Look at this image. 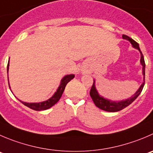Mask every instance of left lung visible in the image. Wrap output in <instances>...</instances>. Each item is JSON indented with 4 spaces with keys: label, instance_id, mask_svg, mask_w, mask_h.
<instances>
[{
    "label": "left lung",
    "instance_id": "obj_1",
    "mask_svg": "<svg viewBox=\"0 0 153 153\" xmlns=\"http://www.w3.org/2000/svg\"><path fill=\"white\" fill-rule=\"evenodd\" d=\"M123 38L130 41L132 46H133L134 48H135V49H138L139 52H140V64L142 65V66H143V76H143V80H144V82L141 84V85L140 86V88H138L137 91H136V93H135L134 94H133V96H131L130 98H128V99L125 100V101H121L117 102V101H111L110 100H107L106 99V98H104V97L100 95V94H98V92H97V90H96L94 80L92 86H91V90H90V96H91V99L94 101L96 107H97L98 108L101 109V110H105V111L107 112L119 111V110H123V109L126 108V107L130 105V104L136 99L137 97L139 96V94H140L145 84V62L143 54H142V52H141L140 49L139 47V44H138L136 41H134L133 39L129 37L128 36L125 35V34L123 35Z\"/></svg>",
    "mask_w": 153,
    "mask_h": 153
}]
</instances>
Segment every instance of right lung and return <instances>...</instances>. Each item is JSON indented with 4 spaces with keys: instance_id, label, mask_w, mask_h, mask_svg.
Masks as SVG:
<instances>
[{
    "instance_id": "obj_1",
    "label": "right lung",
    "mask_w": 153,
    "mask_h": 153,
    "mask_svg": "<svg viewBox=\"0 0 153 153\" xmlns=\"http://www.w3.org/2000/svg\"><path fill=\"white\" fill-rule=\"evenodd\" d=\"M9 62L7 64V73H8V70H9ZM75 76L74 74H70V75H67L63 77V79H62L61 81L60 85L58 88L57 91H56V93L53 94L52 97H50L49 99H48L47 101H43V102H40V103H26V102H23V101H20L21 103H22L24 105H25L26 107H29V108L32 109V110H37V111H40V110H47V109L50 108L51 107H52L53 105L56 104L58 101H59V99L62 97V94H63L64 91H65V86H66L67 84L74 78ZM9 87L10 88V84H9Z\"/></svg>"
}]
</instances>
